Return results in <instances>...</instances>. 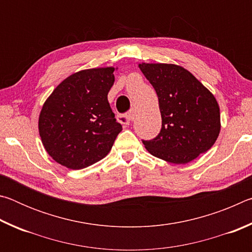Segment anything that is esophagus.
<instances>
[{
  "label": "esophagus",
  "mask_w": 252,
  "mask_h": 252,
  "mask_svg": "<svg viewBox=\"0 0 252 252\" xmlns=\"http://www.w3.org/2000/svg\"><path fill=\"white\" fill-rule=\"evenodd\" d=\"M132 116L131 114H119L118 116V121L122 123V125H126V126H129L131 121H132Z\"/></svg>",
  "instance_id": "34e87169"
}]
</instances>
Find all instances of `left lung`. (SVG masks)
Masks as SVG:
<instances>
[{
  "mask_svg": "<svg viewBox=\"0 0 252 252\" xmlns=\"http://www.w3.org/2000/svg\"><path fill=\"white\" fill-rule=\"evenodd\" d=\"M140 70L159 100L162 126L147 150L170 163L186 164L207 152L220 133L219 104L212 93L185 67L141 63Z\"/></svg>",
  "mask_w": 252,
  "mask_h": 252,
  "instance_id": "1",
  "label": "left lung"
}]
</instances>
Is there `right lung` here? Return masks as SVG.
<instances>
[{
  "mask_svg": "<svg viewBox=\"0 0 252 252\" xmlns=\"http://www.w3.org/2000/svg\"><path fill=\"white\" fill-rule=\"evenodd\" d=\"M114 67L76 72L42 106L39 132L46 152L64 167L87 168L108 155L122 131L108 101Z\"/></svg>",
  "mask_w": 252,
  "mask_h": 252,
  "instance_id": "add662e5",
  "label": "right lung"
}]
</instances>
